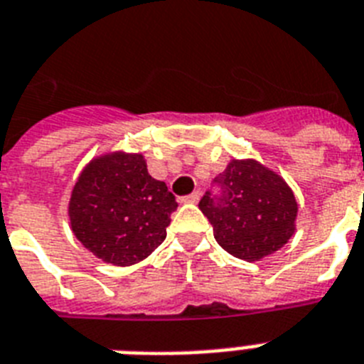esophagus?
<instances>
[{
    "label": "esophagus",
    "instance_id": "obj_1",
    "mask_svg": "<svg viewBox=\"0 0 364 364\" xmlns=\"http://www.w3.org/2000/svg\"><path fill=\"white\" fill-rule=\"evenodd\" d=\"M182 200H184V203H191V204L199 203V200H200V191H193V193L186 195V197Z\"/></svg>",
    "mask_w": 364,
    "mask_h": 364
}]
</instances>
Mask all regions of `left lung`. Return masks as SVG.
<instances>
[{
	"instance_id": "8db88e82",
	"label": "left lung",
	"mask_w": 364,
	"mask_h": 364,
	"mask_svg": "<svg viewBox=\"0 0 364 364\" xmlns=\"http://www.w3.org/2000/svg\"><path fill=\"white\" fill-rule=\"evenodd\" d=\"M204 193L199 208L227 253L255 262L283 247L296 232L297 203L290 186L257 160H232Z\"/></svg>"
}]
</instances>
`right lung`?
I'll list each match as a JSON object with an SVG mask.
<instances>
[{
    "mask_svg": "<svg viewBox=\"0 0 364 364\" xmlns=\"http://www.w3.org/2000/svg\"><path fill=\"white\" fill-rule=\"evenodd\" d=\"M176 206L165 182L149 175L143 154L111 152L81 171L68 215L72 232L95 257L132 266L164 242Z\"/></svg>",
    "mask_w": 364,
    "mask_h": 364,
    "instance_id": "add662e5",
    "label": "right lung"
}]
</instances>
